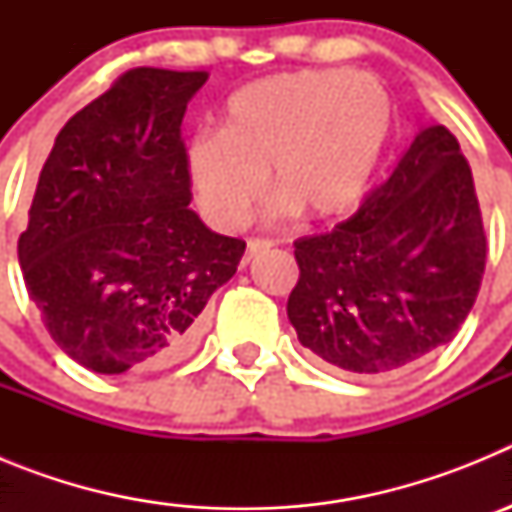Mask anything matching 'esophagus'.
<instances>
[{"instance_id": "esophagus-1", "label": "esophagus", "mask_w": 512, "mask_h": 512, "mask_svg": "<svg viewBox=\"0 0 512 512\" xmlns=\"http://www.w3.org/2000/svg\"><path fill=\"white\" fill-rule=\"evenodd\" d=\"M271 246H274V241H269V238H251L246 248V256H243V264H251V259L256 256V253L269 251Z\"/></svg>"}]
</instances>
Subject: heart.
<instances>
[{"instance_id": "b5f03b06", "label": "heart", "mask_w": 512, "mask_h": 512, "mask_svg": "<svg viewBox=\"0 0 512 512\" xmlns=\"http://www.w3.org/2000/svg\"><path fill=\"white\" fill-rule=\"evenodd\" d=\"M392 128V99L372 74L305 69L266 76L228 99L223 128L184 151L192 192L225 230L248 223L271 176L279 210L333 220L364 200Z\"/></svg>"}]
</instances>
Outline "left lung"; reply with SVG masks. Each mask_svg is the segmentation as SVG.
<instances>
[{"label": "left lung", "instance_id": "8db88e82", "mask_svg": "<svg viewBox=\"0 0 512 512\" xmlns=\"http://www.w3.org/2000/svg\"><path fill=\"white\" fill-rule=\"evenodd\" d=\"M289 323L351 374H390L446 346L485 274L487 238L459 140L431 125L354 217L295 241Z\"/></svg>", "mask_w": 512, "mask_h": 512}]
</instances>
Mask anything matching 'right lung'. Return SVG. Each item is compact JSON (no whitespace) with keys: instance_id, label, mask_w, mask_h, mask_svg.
I'll return each mask as SVG.
<instances>
[{"instance_id":"add662e5","label":"right lung","mask_w":512,"mask_h":512,"mask_svg":"<svg viewBox=\"0 0 512 512\" xmlns=\"http://www.w3.org/2000/svg\"><path fill=\"white\" fill-rule=\"evenodd\" d=\"M205 71L133 69L76 112L40 171L17 259L53 341L97 374L189 354L246 243L189 210L182 120Z\"/></svg>"}]
</instances>
